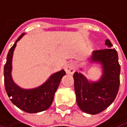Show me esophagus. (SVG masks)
Returning <instances> with one entry per match:
<instances>
[{"instance_id":"obj_1","label":"esophagus","mask_w":127,"mask_h":127,"mask_svg":"<svg viewBox=\"0 0 127 127\" xmlns=\"http://www.w3.org/2000/svg\"><path fill=\"white\" fill-rule=\"evenodd\" d=\"M65 70H66L67 73L73 74L75 70V64L73 63H69L68 64H67L66 67H65Z\"/></svg>"}]
</instances>
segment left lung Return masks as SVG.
I'll return each instance as SVG.
<instances>
[{"mask_svg": "<svg viewBox=\"0 0 127 127\" xmlns=\"http://www.w3.org/2000/svg\"><path fill=\"white\" fill-rule=\"evenodd\" d=\"M107 49L94 51L91 62L99 63L102 67L100 79L92 82L81 73L73 74L76 101L82 111L95 115L105 110L114 101L120 85L121 67L118 54L112 49V43L105 40Z\"/></svg>", "mask_w": 127, "mask_h": 127, "instance_id": "obj_1", "label": "left lung"}]
</instances>
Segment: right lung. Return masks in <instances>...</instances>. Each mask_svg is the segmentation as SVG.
Instances as JSON below:
<instances>
[{"label": "right lung", "instance_id": "right-lung-1", "mask_svg": "<svg viewBox=\"0 0 127 127\" xmlns=\"http://www.w3.org/2000/svg\"><path fill=\"white\" fill-rule=\"evenodd\" d=\"M24 35L25 33H22L18 38L8 51L6 63L4 65V84L6 93L11 97L10 99L13 104L23 111L35 113L46 110L51 106L61 79L66 73L64 70L55 73L43 84L35 89H24L18 87L11 78V63L17 43Z\"/></svg>", "mask_w": 127, "mask_h": 127}]
</instances>
